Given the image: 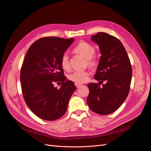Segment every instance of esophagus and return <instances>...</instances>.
<instances>
[{"label": "esophagus", "mask_w": 151, "mask_h": 151, "mask_svg": "<svg viewBox=\"0 0 151 151\" xmlns=\"http://www.w3.org/2000/svg\"><path fill=\"white\" fill-rule=\"evenodd\" d=\"M75 86L76 88H80V87H81L82 86V84H80V83H75Z\"/></svg>", "instance_id": "34e87169"}]
</instances>
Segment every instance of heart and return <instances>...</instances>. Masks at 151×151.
<instances>
[{"mask_svg":"<svg viewBox=\"0 0 151 151\" xmlns=\"http://www.w3.org/2000/svg\"><path fill=\"white\" fill-rule=\"evenodd\" d=\"M74 51L87 59L88 65L91 66L96 65V60L92 58L95 54V48L89 43L85 42L79 43L74 47ZM60 64L64 70H67L70 68L69 58L67 53H64L62 55L60 59ZM89 76L90 72L89 71H75L68 75V78L71 81L81 84L88 81Z\"/></svg>","mask_w":151,"mask_h":151,"instance_id":"1","label":"heart"}]
</instances>
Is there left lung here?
<instances>
[{
	"label": "left lung",
	"mask_w": 151,
	"mask_h": 151,
	"mask_svg": "<svg viewBox=\"0 0 151 151\" xmlns=\"http://www.w3.org/2000/svg\"><path fill=\"white\" fill-rule=\"evenodd\" d=\"M91 40L99 46L101 54L94 79L101 83L104 81L106 83L101 87L97 83L88 84L89 94L87 103L94 113L107 115L116 111L127 97L132 68L125 47L118 38L99 32L92 35Z\"/></svg>",
	"instance_id": "1"
}]
</instances>
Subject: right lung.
Segmentation results:
<instances>
[{
  "mask_svg": "<svg viewBox=\"0 0 151 151\" xmlns=\"http://www.w3.org/2000/svg\"><path fill=\"white\" fill-rule=\"evenodd\" d=\"M74 38L47 37L35 41L29 48L21 69L24 99L35 115L46 121L57 120L65 114L69 100L76 90L66 80L60 59ZM62 82L60 89L54 82Z\"/></svg>",
  "mask_w": 151,
  "mask_h": 151,
  "instance_id": "right-lung-1",
  "label": "right lung"
}]
</instances>
